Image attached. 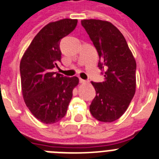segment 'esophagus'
Instances as JSON below:
<instances>
[{"instance_id": "1", "label": "esophagus", "mask_w": 159, "mask_h": 159, "mask_svg": "<svg viewBox=\"0 0 159 159\" xmlns=\"http://www.w3.org/2000/svg\"><path fill=\"white\" fill-rule=\"evenodd\" d=\"M79 82H80V83H86V82H87L86 80H83V79H82V78H79Z\"/></svg>"}]
</instances>
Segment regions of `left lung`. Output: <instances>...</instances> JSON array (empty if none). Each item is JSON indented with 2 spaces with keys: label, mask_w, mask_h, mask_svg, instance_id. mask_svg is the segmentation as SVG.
<instances>
[{
  "label": "left lung",
  "mask_w": 159,
  "mask_h": 159,
  "mask_svg": "<svg viewBox=\"0 0 159 159\" xmlns=\"http://www.w3.org/2000/svg\"><path fill=\"white\" fill-rule=\"evenodd\" d=\"M82 25L99 55L98 67L104 80L91 82L95 97L91 115L103 122H114L128 108L135 92L136 63L123 35L109 22L84 19Z\"/></svg>",
  "instance_id": "1"
}]
</instances>
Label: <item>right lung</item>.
<instances>
[{"label": "right lung", "mask_w": 159, "mask_h": 159, "mask_svg": "<svg viewBox=\"0 0 159 159\" xmlns=\"http://www.w3.org/2000/svg\"><path fill=\"white\" fill-rule=\"evenodd\" d=\"M77 19H64L46 25L36 35L20 62L22 93L28 109L46 124L65 116L79 80L53 72L61 62L59 42L75 29Z\"/></svg>", "instance_id": "right-lung-1"}]
</instances>
